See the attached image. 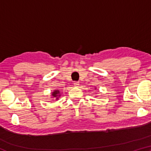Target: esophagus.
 <instances>
[{
  "instance_id": "esophagus-1",
  "label": "esophagus",
  "mask_w": 151,
  "mask_h": 151,
  "mask_svg": "<svg viewBox=\"0 0 151 151\" xmlns=\"http://www.w3.org/2000/svg\"><path fill=\"white\" fill-rule=\"evenodd\" d=\"M73 85H74V86H76H76H78L79 83H78V81H75V82H74V83H73Z\"/></svg>"
}]
</instances>
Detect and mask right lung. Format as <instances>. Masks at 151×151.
<instances>
[{"mask_svg": "<svg viewBox=\"0 0 151 151\" xmlns=\"http://www.w3.org/2000/svg\"><path fill=\"white\" fill-rule=\"evenodd\" d=\"M59 93H60V92L58 91V90H57V91H54L52 93V96L54 97V98H55V97H57V96H59V95H58V94H59Z\"/></svg>", "mask_w": 151, "mask_h": 151, "instance_id": "add662e5", "label": "right lung"}]
</instances>
